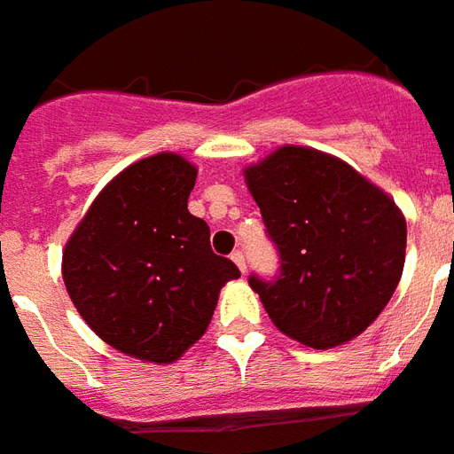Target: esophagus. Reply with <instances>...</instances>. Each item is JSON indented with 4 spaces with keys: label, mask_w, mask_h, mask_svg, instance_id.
<instances>
[{
    "label": "esophagus",
    "mask_w": 454,
    "mask_h": 454,
    "mask_svg": "<svg viewBox=\"0 0 454 454\" xmlns=\"http://www.w3.org/2000/svg\"><path fill=\"white\" fill-rule=\"evenodd\" d=\"M231 260H234L239 270L246 274V255H244V253H241V250H234V253H231Z\"/></svg>",
    "instance_id": "esophagus-1"
}]
</instances>
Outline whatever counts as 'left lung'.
Returning <instances> with one entry per match:
<instances>
[{
	"mask_svg": "<svg viewBox=\"0 0 454 454\" xmlns=\"http://www.w3.org/2000/svg\"><path fill=\"white\" fill-rule=\"evenodd\" d=\"M277 244L274 281L248 284L284 335L330 349L361 335L394 295L405 262V217L342 159L286 145L244 170Z\"/></svg>",
	"mask_w": 454,
	"mask_h": 454,
	"instance_id": "obj_1",
	"label": "left lung"
}]
</instances>
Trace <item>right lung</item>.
Returning a JSON list of instances; mask_svg holds the SVG:
<instances>
[{
  "label": "right lung",
  "instance_id": "right-lung-1",
  "mask_svg": "<svg viewBox=\"0 0 454 454\" xmlns=\"http://www.w3.org/2000/svg\"><path fill=\"white\" fill-rule=\"evenodd\" d=\"M194 183L197 166L180 154L140 159L105 184L63 250L83 321L140 361H177L208 328L220 288L241 277L187 210Z\"/></svg>",
  "mask_w": 454,
  "mask_h": 454
}]
</instances>
